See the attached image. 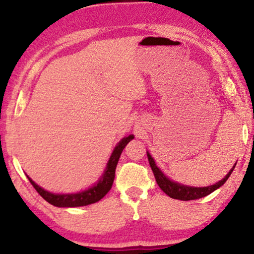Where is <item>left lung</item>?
Returning a JSON list of instances; mask_svg holds the SVG:
<instances>
[{"label":"left lung","mask_w":254,"mask_h":254,"mask_svg":"<svg viewBox=\"0 0 254 254\" xmlns=\"http://www.w3.org/2000/svg\"><path fill=\"white\" fill-rule=\"evenodd\" d=\"M147 156L149 159V164H150L152 172H154L156 182H157L158 186L161 187V190L165 194H168L170 197H172V199L183 200V201L196 200V199H200V197L209 195L210 193H213L214 190H216L218 187H221L225 182H227L228 178L230 177V175L232 173V171H234V169L236 166V164L232 166V169L229 171L228 175L225 176L223 179L220 180V182L214 184V185H210L207 187H193V186L182 185V184L170 180L168 177H166L164 173H163L161 170L157 168V165L155 164L154 158L151 157V155L149 154L148 151H147Z\"/></svg>","instance_id":"8db88e82"}]
</instances>
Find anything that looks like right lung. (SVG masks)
Wrapping results in <instances>:
<instances>
[{
  "mask_svg": "<svg viewBox=\"0 0 254 254\" xmlns=\"http://www.w3.org/2000/svg\"><path fill=\"white\" fill-rule=\"evenodd\" d=\"M134 135H128V136L124 137L119 143L117 144V147L114 148V150L111 155L107 163L105 171H104L102 178L99 179V182L95 184L92 187H90L89 190H83V192L75 193V194H54L48 192L41 189L40 186H38L32 179L27 176L30 183L32 184V186L36 189L38 193L44 197L47 202L57 207H81V206H88V204L98 202L100 199H103L106 195L107 192L111 190V187L113 185L114 182V176H116V169L119 162L120 155L125 147L128 144V142L133 140Z\"/></svg>",
  "mask_w": 254,
  "mask_h": 254,
  "instance_id": "obj_1",
  "label": "right lung"
}]
</instances>
